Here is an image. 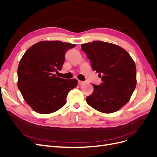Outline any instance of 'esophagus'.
I'll return each mask as SVG.
<instances>
[{
    "mask_svg": "<svg viewBox=\"0 0 157 157\" xmlns=\"http://www.w3.org/2000/svg\"><path fill=\"white\" fill-rule=\"evenodd\" d=\"M84 83H85V82H84V81H82V80H78V84L79 85L83 84H84Z\"/></svg>",
    "mask_w": 157,
    "mask_h": 157,
    "instance_id": "1",
    "label": "esophagus"
}]
</instances>
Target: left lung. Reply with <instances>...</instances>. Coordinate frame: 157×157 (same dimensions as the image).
<instances>
[{"mask_svg":"<svg viewBox=\"0 0 157 157\" xmlns=\"http://www.w3.org/2000/svg\"><path fill=\"white\" fill-rule=\"evenodd\" d=\"M94 71L101 76L100 85L92 84L94 92L86 98L96 110L112 113L130 100L136 86V67L130 54L121 46L96 40L81 44Z\"/></svg>","mask_w":157,"mask_h":157,"instance_id":"obj_1","label":"left lung"}]
</instances>
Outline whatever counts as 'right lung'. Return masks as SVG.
I'll return each instance as SVG.
<instances>
[{
	"mask_svg": "<svg viewBox=\"0 0 157 157\" xmlns=\"http://www.w3.org/2000/svg\"><path fill=\"white\" fill-rule=\"evenodd\" d=\"M75 44L59 40H44L31 46L17 68V87L26 103L40 114H50L65 105L77 79H64L55 73L61 71L66 52Z\"/></svg>",
	"mask_w": 157,
	"mask_h": 157,
	"instance_id": "right-lung-1",
	"label": "right lung"
}]
</instances>
